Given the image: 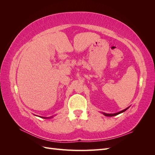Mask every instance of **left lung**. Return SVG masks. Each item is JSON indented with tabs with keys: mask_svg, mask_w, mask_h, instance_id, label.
<instances>
[{
	"mask_svg": "<svg viewBox=\"0 0 155 155\" xmlns=\"http://www.w3.org/2000/svg\"><path fill=\"white\" fill-rule=\"evenodd\" d=\"M128 109H129V107L126 108L125 109H124V110H121V111H120V112H117V113H114V114H107V113H105V112H103V114H104L105 116H114L118 115V114H120V113H122V112H125L126 110H127Z\"/></svg>",
	"mask_w": 155,
	"mask_h": 155,
	"instance_id": "obj_1",
	"label": "left lung"
}]
</instances>
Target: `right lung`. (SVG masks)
<instances>
[{
	"label": "right lung",
	"mask_w": 155,
	"mask_h": 155,
	"mask_svg": "<svg viewBox=\"0 0 155 155\" xmlns=\"http://www.w3.org/2000/svg\"><path fill=\"white\" fill-rule=\"evenodd\" d=\"M42 118H51V117H50V118H45V117H42Z\"/></svg>",
	"instance_id": "add662e5"
}]
</instances>
